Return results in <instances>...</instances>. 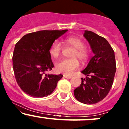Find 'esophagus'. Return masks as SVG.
Segmentation results:
<instances>
[{"label": "esophagus", "mask_w": 129, "mask_h": 129, "mask_svg": "<svg viewBox=\"0 0 129 129\" xmlns=\"http://www.w3.org/2000/svg\"><path fill=\"white\" fill-rule=\"evenodd\" d=\"M63 77H64L66 78H67V79H70V78H72V76H69L67 75H63Z\"/></svg>", "instance_id": "esophagus-1"}]
</instances>
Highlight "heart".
<instances>
[{"label": "heart", "instance_id": "heart-1", "mask_svg": "<svg viewBox=\"0 0 129 129\" xmlns=\"http://www.w3.org/2000/svg\"><path fill=\"white\" fill-rule=\"evenodd\" d=\"M65 45L72 46L75 50L71 57L74 58L63 59L58 62L55 66V69L58 72L63 73L65 75H71L74 70L78 68L80 66L78 58L82 62H85L88 60L90 51L85 46V43L82 39L75 36H70L64 39L63 41ZM62 51V47L59 41H55L49 48V53L54 58H58Z\"/></svg>", "mask_w": 129, "mask_h": 129}]
</instances>
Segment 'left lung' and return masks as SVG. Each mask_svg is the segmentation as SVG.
I'll use <instances>...</instances> for the list:
<instances>
[{
    "instance_id": "left-lung-1",
    "label": "left lung",
    "mask_w": 129,
    "mask_h": 129,
    "mask_svg": "<svg viewBox=\"0 0 129 129\" xmlns=\"http://www.w3.org/2000/svg\"><path fill=\"white\" fill-rule=\"evenodd\" d=\"M84 37L90 44L94 55L82 71L80 85L74 89V96L86 104L97 103L108 95L112 87L116 71L114 51L108 41L90 31H85Z\"/></svg>"
}]
</instances>
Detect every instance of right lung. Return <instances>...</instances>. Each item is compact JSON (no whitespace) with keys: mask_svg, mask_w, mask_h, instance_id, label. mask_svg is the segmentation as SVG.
I'll return each instance as SVG.
<instances>
[{"mask_svg":"<svg viewBox=\"0 0 129 129\" xmlns=\"http://www.w3.org/2000/svg\"><path fill=\"white\" fill-rule=\"evenodd\" d=\"M67 31L43 30L25 35L15 44L12 61L20 88L33 97L47 96L53 92L63 75L46 74L52 70L49 48Z\"/></svg>","mask_w":129,"mask_h":129,"instance_id":"add662e5","label":"right lung"}]
</instances>
